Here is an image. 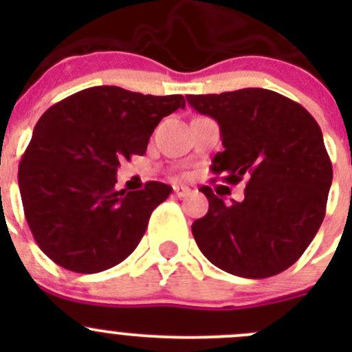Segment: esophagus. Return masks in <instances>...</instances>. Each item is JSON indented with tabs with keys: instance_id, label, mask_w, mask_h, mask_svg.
Returning a JSON list of instances; mask_svg holds the SVG:
<instances>
[{
	"instance_id": "34e87169",
	"label": "esophagus",
	"mask_w": 352,
	"mask_h": 352,
	"mask_svg": "<svg viewBox=\"0 0 352 352\" xmlns=\"http://www.w3.org/2000/svg\"><path fill=\"white\" fill-rule=\"evenodd\" d=\"M173 192H175L177 197H186L190 194V189L186 186H173Z\"/></svg>"
}]
</instances>
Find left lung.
<instances>
[{
    "label": "left lung",
    "instance_id": "obj_1",
    "mask_svg": "<svg viewBox=\"0 0 352 352\" xmlns=\"http://www.w3.org/2000/svg\"><path fill=\"white\" fill-rule=\"evenodd\" d=\"M190 107L218 120L225 150L211 172L245 199L226 206L202 186L209 211L192 223L197 247L211 264L240 278L286 271L317 235L325 216L332 163L320 126L307 109L265 88L189 95Z\"/></svg>",
    "mask_w": 352,
    "mask_h": 352
}]
</instances>
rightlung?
<instances>
[{"instance_id": "1", "label": "right lung", "mask_w": 352, "mask_h": 352, "mask_svg": "<svg viewBox=\"0 0 352 352\" xmlns=\"http://www.w3.org/2000/svg\"><path fill=\"white\" fill-rule=\"evenodd\" d=\"M182 95L91 87L45 110L19 166L25 218L41 250L67 271L95 274L133 254L148 219L172 192L162 182L116 190L117 166L146 153Z\"/></svg>"}]
</instances>
